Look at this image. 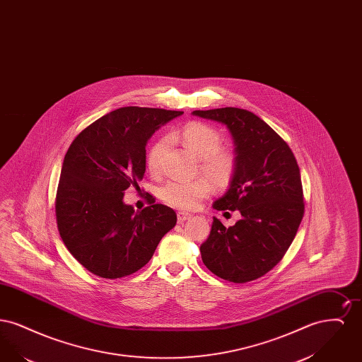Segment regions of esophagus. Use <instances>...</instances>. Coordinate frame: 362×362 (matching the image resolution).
I'll list each match as a JSON object with an SVG mask.
<instances>
[{
	"label": "esophagus",
	"instance_id": "esophagus-1",
	"mask_svg": "<svg viewBox=\"0 0 362 362\" xmlns=\"http://www.w3.org/2000/svg\"><path fill=\"white\" fill-rule=\"evenodd\" d=\"M189 218H191V214H189V213H185V211H179V213H177V223H179V224L186 223Z\"/></svg>",
	"mask_w": 362,
	"mask_h": 362
}]
</instances>
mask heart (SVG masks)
Instances as JSON below:
<instances>
[{"instance_id":"1","label":"heart","mask_w":362,"mask_h":362,"mask_svg":"<svg viewBox=\"0 0 362 362\" xmlns=\"http://www.w3.org/2000/svg\"><path fill=\"white\" fill-rule=\"evenodd\" d=\"M179 139L191 153L199 158V170L217 187L230 183L235 173V158L232 153L223 151V139L213 127L191 122L180 132L170 136ZM167 138H158L152 144L146 155L149 173L158 175L163 170V157L167 151ZM210 183L205 177L194 180H170L160 189L161 199L173 207L191 210L210 194Z\"/></svg>"}]
</instances>
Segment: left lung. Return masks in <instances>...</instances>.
Masks as SVG:
<instances>
[{
  "label": "left lung",
  "mask_w": 362,
  "mask_h": 362,
  "mask_svg": "<svg viewBox=\"0 0 362 362\" xmlns=\"http://www.w3.org/2000/svg\"><path fill=\"white\" fill-rule=\"evenodd\" d=\"M192 115L225 124L235 142V173L213 207L239 210L241 220L225 228L213 217L201 244L207 269L245 284L269 273L291 247L304 216L300 168L289 145L255 114L225 107Z\"/></svg>",
  "instance_id": "obj_1"
}]
</instances>
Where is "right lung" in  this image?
Segmentation results:
<instances>
[{
	"mask_svg": "<svg viewBox=\"0 0 362 362\" xmlns=\"http://www.w3.org/2000/svg\"><path fill=\"white\" fill-rule=\"evenodd\" d=\"M182 114L122 107L89 124L70 144L57 189V225L70 254L92 274L115 279L136 273L176 225L171 207L152 201L136 211L123 195L144 177L148 139Z\"/></svg>",
	"mask_w": 362,
	"mask_h": 362,
	"instance_id": "obj_1",
	"label": "right lung"
}]
</instances>
